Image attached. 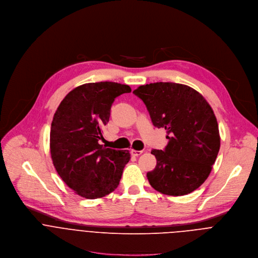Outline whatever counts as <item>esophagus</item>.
<instances>
[{
    "instance_id": "1",
    "label": "esophagus",
    "mask_w": 258,
    "mask_h": 258,
    "mask_svg": "<svg viewBox=\"0 0 258 258\" xmlns=\"http://www.w3.org/2000/svg\"><path fill=\"white\" fill-rule=\"evenodd\" d=\"M141 153H142V150H134V149L131 150V154L134 157H138V156H140Z\"/></svg>"
}]
</instances>
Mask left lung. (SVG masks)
Instances as JSON below:
<instances>
[{"label":"left lung","instance_id":"left-lung-1","mask_svg":"<svg viewBox=\"0 0 258 258\" xmlns=\"http://www.w3.org/2000/svg\"><path fill=\"white\" fill-rule=\"evenodd\" d=\"M133 93L143 100L152 124L167 130L169 139L164 150H151L157 166L146 175L149 184L171 196L196 190L211 174L221 146L212 107L198 91L179 83H149Z\"/></svg>","mask_w":258,"mask_h":258}]
</instances>
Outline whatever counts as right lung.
Returning a JSON list of instances; mask_svg holds the SVG:
<instances>
[{
	"label": "right lung",
	"instance_id": "add662e5",
	"mask_svg": "<svg viewBox=\"0 0 258 258\" xmlns=\"http://www.w3.org/2000/svg\"><path fill=\"white\" fill-rule=\"evenodd\" d=\"M131 92L117 82L85 83L71 90L58 107L49 134L53 164L76 194L95 199L113 192L130 160L128 150L98 143L115 98Z\"/></svg>",
	"mask_w": 258,
	"mask_h": 258
}]
</instances>
